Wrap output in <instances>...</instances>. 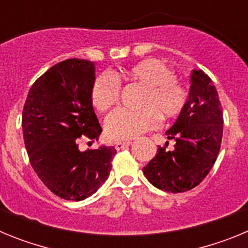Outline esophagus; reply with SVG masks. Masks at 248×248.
I'll return each mask as SVG.
<instances>
[{
	"label": "esophagus",
	"instance_id": "1",
	"mask_svg": "<svg viewBox=\"0 0 248 248\" xmlns=\"http://www.w3.org/2000/svg\"><path fill=\"white\" fill-rule=\"evenodd\" d=\"M130 144L131 141H117V143H115V149H117V150H122V149L124 148H128Z\"/></svg>",
	"mask_w": 248,
	"mask_h": 248
}]
</instances>
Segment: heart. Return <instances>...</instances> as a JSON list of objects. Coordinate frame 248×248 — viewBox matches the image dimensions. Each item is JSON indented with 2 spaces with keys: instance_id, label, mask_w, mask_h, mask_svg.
<instances>
[{
  "instance_id": "obj_1",
  "label": "heart",
  "mask_w": 248,
  "mask_h": 248,
  "mask_svg": "<svg viewBox=\"0 0 248 248\" xmlns=\"http://www.w3.org/2000/svg\"><path fill=\"white\" fill-rule=\"evenodd\" d=\"M131 80L145 87L139 110L117 109L107 118L105 131L114 140H131L157 125L161 119H172L184 109L187 92L175 80L174 72L156 58H145L124 69ZM119 76L99 74L91 89L93 107L107 111L117 104L120 93Z\"/></svg>"
}]
</instances>
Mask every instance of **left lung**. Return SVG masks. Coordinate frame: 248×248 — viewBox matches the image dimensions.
I'll list each match as a JSON object with an SVG mask.
<instances>
[{"label": "left lung", "instance_id": "obj_1", "mask_svg": "<svg viewBox=\"0 0 248 248\" xmlns=\"http://www.w3.org/2000/svg\"><path fill=\"white\" fill-rule=\"evenodd\" d=\"M190 83L185 107L165 133L169 140L176 141L174 150L166 149V141L143 168L149 183L174 194L194 189L207 176L222 140V107L214 83L196 69L191 72Z\"/></svg>", "mask_w": 248, "mask_h": 248}]
</instances>
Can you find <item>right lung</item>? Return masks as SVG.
<instances>
[{"label":"right lung","mask_w":248,"mask_h":248,"mask_svg":"<svg viewBox=\"0 0 248 248\" xmlns=\"http://www.w3.org/2000/svg\"><path fill=\"white\" fill-rule=\"evenodd\" d=\"M95 65L65 59L39 77L28 92L22 129L31 165L50 191L80 201L97 192L108 179L113 146L80 151L79 138L99 139V124L91 100Z\"/></svg>","instance_id":"right-lung-1"}]
</instances>
